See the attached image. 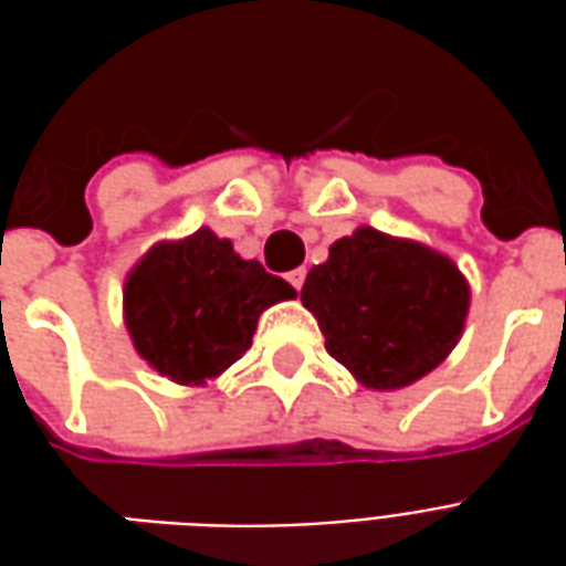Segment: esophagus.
I'll use <instances>...</instances> for the list:
<instances>
[{
  "mask_svg": "<svg viewBox=\"0 0 566 566\" xmlns=\"http://www.w3.org/2000/svg\"><path fill=\"white\" fill-rule=\"evenodd\" d=\"M287 282H291V287H296V291H300V287H303V282H306V270H303V266H300V270H291L287 272Z\"/></svg>",
  "mask_w": 566,
  "mask_h": 566,
  "instance_id": "esophagus-1",
  "label": "esophagus"
}]
</instances>
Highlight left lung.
<instances>
[{
	"label": "left lung",
	"mask_w": 566,
	"mask_h": 566,
	"mask_svg": "<svg viewBox=\"0 0 566 566\" xmlns=\"http://www.w3.org/2000/svg\"><path fill=\"white\" fill-rule=\"evenodd\" d=\"M331 352L360 385L397 391L458 345L470 284L446 254L360 227L331 245L300 291Z\"/></svg>",
	"instance_id": "obj_1"
}]
</instances>
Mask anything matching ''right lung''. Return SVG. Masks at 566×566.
<instances>
[{
  "label": "right lung",
  "instance_id": "obj_1",
  "mask_svg": "<svg viewBox=\"0 0 566 566\" xmlns=\"http://www.w3.org/2000/svg\"><path fill=\"white\" fill-rule=\"evenodd\" d=\"M294 296L284 279L242 260L230 239L202 227L154 245L133 266L124 321L136 352L160 376L206 385L251 348L263 308Z\"/></svg>",
  "mask_w": 566,
  "mask_h": 566
}]
</instances>
